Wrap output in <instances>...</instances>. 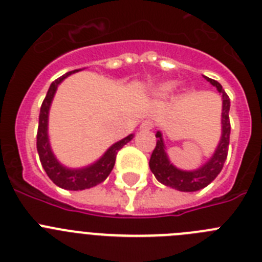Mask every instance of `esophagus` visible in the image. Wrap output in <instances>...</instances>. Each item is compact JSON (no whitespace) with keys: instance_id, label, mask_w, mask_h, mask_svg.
<instances>
[{"instance_id":"obj_1","label":"esophagus","mask_w":262,"mask_h":262,"mask_svg":"<svg viewBox=\"0 0 262 262\" xmlns=\"http://www.w3.org/2000/svg\"><path fill=\"white\" fill-rule=\"evenodd\" d=\"M152 127H154V123H152V120L149 119L144 120V122L140 124V129H142V131H149V129H152Z\"/></svg>"}]
</instances>
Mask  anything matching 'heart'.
I'll use <instances>...</instances> for the list:
<instances>
[{
	"label": "heart",
	"mask_w": 262,
	"mask_h": 262,
	"mask_svg": "<svg viewBox=\"0 0 262 262\" xmlns=\"http://www.w3.org/2000/svg\"><path fill=\"white\" fill-rule=\"evenodd\" d=\"M173 86H174V85H173V82H166V84L161 85V86L159 88V90H157V92H159L160 96H165V94H168L169 92L173 89Z\"/></svg>",
	"instance_id": "1"
}]
</instances>
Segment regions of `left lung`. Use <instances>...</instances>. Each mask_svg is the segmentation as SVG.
Instances as JSON below:
<instances>
[{
	"label": "left lung",
	"mask_w": 262,
	"mask_h": 262,
	"mask_svg": "<svg viewBox=\"0 0 262 262\" xmlns=\"http://www.w3.org/2000/svg\"><path fill=\"white\" fill-rule=\"evenodd\" d=\"M205 78L212 86L216 88L217 92L222 94V135L212 156L198 169H193V170L178 169L177 166L170 163L168 154H166L163 134L157 131L156 147H155L151 160H149V168L157 181L180 191H196L211 184L216 178V176L221 173L224 161L227 159V154H228L231 133L230 117H228L230 98L217 81L206 77V76Z\"/></svg>",
	"instance_id": "obj_1"
}]
</instances>
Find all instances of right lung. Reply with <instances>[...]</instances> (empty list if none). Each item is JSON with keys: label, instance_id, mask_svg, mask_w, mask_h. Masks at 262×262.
I'll list each match as a JSON object with an SVG mask.
<instances>
[{"label": "right lung", "instance_id": "right-lung-1", "mask_svg": "<svg viewBox=\"0 0 262 262\" xmlns=\"http://www.w3.org/2000/svg\"><path fill=\"white\" fill-rule=\"evenodd\" d=\"M81 69H75L66 75H62L57 80H55L51 84L50 89L47 92L45 101L41 103L40 114H39V127L38 135H36V149H38L39 159H40L41 166L45 168L46 173L51 178V181L59 187L67 189V190H85L90 187L101 184L107 178L113 168H114L117 154L120 148L131 142L134 138V134L126 136L119 142L114 143L108 148L107 151L97 160L96 163L84 168H68L62 165L53 154L52 148L50 144V138H48V114H50V107L52 103V99L56 93L57 86L66 80L68 76L73 75Z\"/></svg>", "mask_w": 262, "mask_h": 262}]
</instances>
